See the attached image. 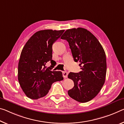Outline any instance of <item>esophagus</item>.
Returning <instances> with one entry per match:
<instances>
[{
    "instance_id": "34e87169",
    "label": "esophagus",
    "mask_w": 124,
    "mask_h": 124,
    "mask_svg": "<svg viewBox=\"0 0 124 124\" xmlns=\"http://www.w3.org/2000/svg\"><path fill=\"white\" fill-rule=\"evenodd\" d=\"M68 72H66V71H63L62 72V74H63V77L64 78H67L68 76Z\"/></svg>"
}]
</instances>
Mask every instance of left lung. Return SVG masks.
<instances>
[{"mask_svg":"<svg viewBox=\"0 0 124 124\" xmlns=\"http://www.w3.org/2000/svg\"><path fill=\"white\" fill-rule=\"evenodd\" d=\"M61 39L68 41L75 62H80L82 71L70 72L68 77L74 82L68 91L70 98L86 103L95 98L105 83L106 55L98 39L87 29L78 27L67 30Z\"/></svg>","mask_w":124,"mask_h":124,"instance_id":"left-lung-1","label":"left lung"}]
</instances>
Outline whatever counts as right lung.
Listing matches in <instances>:
<instances>
[{
	"instance_id": "1",
	"label": "right lung",
	"mask_w": 124,
	"mask_h": 124,
	"mask_svg": "<svg viewBox=\"0 0 124 124\" xmlns=\"http://www.w3.org/2000/svg\"><path fill=\"white\" fill-rule=\"evenodd\" d=\"M64 31H37L23 48L18 64V80L23 92L30 99L45 97L53 83L63 79L61 72L52 71L45 65L48 61H54L52 45Z\"/></svg>"
}]
</instances>
